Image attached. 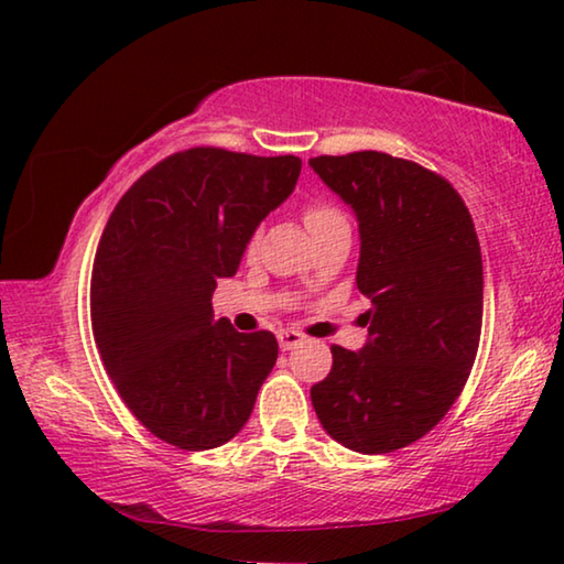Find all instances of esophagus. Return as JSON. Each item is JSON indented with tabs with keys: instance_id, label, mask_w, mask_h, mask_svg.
Returning a JSON list of instances; mask_svg holds the SVG:
<instances>
[{
	"instance_id": "esophagus-1",
	"label": "esophagus",
	"mask_w": 564,
	"mask_h": 564,
	"mask_svg": "<svg viewBox=\"0 0 564 564\" xmlns=\"http://www.w3.org/2000/svg\"><path fill=\"white\" fill-rule=\"evenodd\" d=\"M303 340H305V336H301L299 330H281V333H279V346H281V350L299 348Z\"/></svg>"
}]
</instances>
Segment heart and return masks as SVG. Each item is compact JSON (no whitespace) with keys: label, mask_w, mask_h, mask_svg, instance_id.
I'll return each mask as SVG.
<instances>
[{"label":"heart","mask_w":564,"mask_h":564,"mask_svg":"<svg viewBox=\"0 0 564 564\" xmlns=\"http://www.w3.org/2000/svg\"><path fill=\"white\" fill-rule=\"evenodd\" d=\"M338 216H340V214L333 212V208H328V206H311L308 212H305V226L316 228V226H321V224L333 221V218H338Z\"/></svg>","instance_id":"b5f03b06"}]
</instances>
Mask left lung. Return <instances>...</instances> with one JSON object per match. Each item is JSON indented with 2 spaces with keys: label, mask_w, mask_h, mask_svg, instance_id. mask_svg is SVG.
I'll return each mask as SVG.
<instances>
[{
  "label": "left lung",
  "mask_w": 564,
  "mask_h": 564,
  "mask_svg": "<svg viewBox=\"0 0 564 564\" xmlns=\"http://www.w3.org/2000/svg\"><path fill=\"white\" fill-rule=\"evenodd\" d=\"M356 214L360 350L333 346L311 388L323 431L348 451L393 453L441 423L470 376L482 328V256L470 212L443 176L380 151L308 161Z\"/></svg>",
  "instance_id": "obj_1"
}]
</instances>
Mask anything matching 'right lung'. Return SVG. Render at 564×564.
I'll return each instance as SVG.
<instances>
[{"instance_id": "obj_1", "label": "right lung", "mask_w": 564, "mask_h": 564, "mask_svg": "<svg viewBox=\"0 0 564 564\" xmlns=\"http://www.w3.org/2000/svg\"><path fill=\"white\" fill-rule=\"evenodd\" d=\"M299 174V156L188 149L147 171L104 228L94 340L131 413L181 451L238 435L279 358L273 333L214 321L212 299Z\"/></svg>"}]
</instances>
